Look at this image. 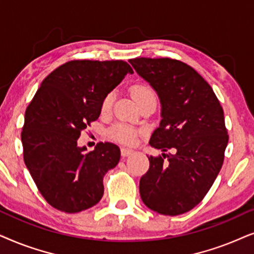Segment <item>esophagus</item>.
I'll return each mask as SVG.
<instances>
[{
	"instance_id": "esophagus-1",
	"label": "esophagus",
	"mask_w": 254,
	"mask_h": 254,
	"mask_svg": "<svg viewBox=\"0 0 254 254\" xmlns=\"http://www.w3.org/2000/svg\"><path fill=\"white\" fill-rule=\"evenodd\" d=\"M121 153H122V155H123V157H127V155L133 153V150H131V148H127V147H122L121 148Z\"/></svg>"
}]
</instances>
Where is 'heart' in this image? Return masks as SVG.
Wrapping results in <instances>:
<instances>
[{"instance_id":"b5f03b06","label":"heart","mask_w":254,"mask_h":254,"mask_svg":"<svg viewBox=\"0 0 254 254\" xmlns=\"http://www.w3.org/2000/svg\"><path fill=\"white\" fill-rule=\"evenodd\" d=\"M131 94H132L133 99L137 101L138 104H141L146 102L148 100H157L155 99V93L148 84L145 83H137L131 87ZM114 102V93H108L106 96L103 97L102 103H101V110L103 113H108L113 107ZM139 134V130L136 127H131V125L124 124V123H117L115 124L110 129V136L120 141L122 144L131 145L133 144L136 137Z\"/></svg>"}]
</instances>
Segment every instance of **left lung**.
<instances>
[{
    "label": "left lung",
    "mask_w": 254,
    "mask_h": 254,
    "mask_svg": "<svg viewBox=\"0 0 254 254\" xmlns=\"http://www.w3.org/2000/svg\"><path fill=\"white\" fill-rule=\"evenodd\" d=\"M129 62L161 102L162 120L150 145L174 151L148 157L150 168L139 181L140 197L161 215L185 214L203 200L222 168L229 140L223 108L210 84L180 60Z\"/></svg>",
    "instance_id": "1"
}]
</instances>
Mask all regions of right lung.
<instances>
[{
  "instance_id": "1",
  "label": "right lung",
  "mask_w": 254,
  "mask_h": 254,
  "mask_svg": "<svg viewBox=\"0 0 254 254\" xmlns=\"http://www.w3.org/2000/svg\"><path fill=\"white\" fill-rule=\"evenodd\" d=\"M133 70L123 60H72L50 73L25 110L23 157L49 204L74 214L103 196V177L118 164L116 144L99 143L84 154L81 132L101 114L103 97Z\"/></svg>"
}]
</instances>
